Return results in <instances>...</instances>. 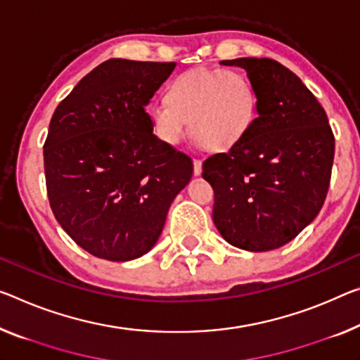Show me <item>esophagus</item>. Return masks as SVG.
<instances>
[{
  "instance_id": "esophagus-1",
  "label": "esophagus",
  "mask_w": 360,
  "mask_h": 360,
  "mask_svg": "<svg viewBox=\"0 0 360 360\" xmlns=\"http://www.w3.org/2000/svg\"><path fill=\"white\" fill-rule=\"evenodd\" d=\"M201 172H202V161L201 159H195V161H193V174L201 175Z\"/></svg>"
}]
</instances>
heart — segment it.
I'll return each instance as SVG.
<instances>
[{"label":"heart","instance_id":"obj_1","mask_svg":"<svg viewBox=\"0 0 360 360\" xmlns=\"http://www.w3.org/2000/svg\"><path fill=\"white\" fill-rule=\"evenodd\" d=\"M165 101L151 108L156 135L179 145L186 131L209 151L222 153L250 134L257 115V91L246 74L231 69L198 68L176 75Z\"/></svg>","mask_w":360,"mask_h":360}]
</instances>
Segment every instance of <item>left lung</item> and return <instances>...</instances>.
<instances>
[{"label":"left lung","instance_id":"1","mask_svg":"<svg viewBox=\"0 0 360 360\" xmlns=\"http://www.w3.org/2000/svg\"><path fill=\"white\" fill-rule=\"evenodd\" d=\"M246 70L257 91L250 134L202 162L214 190L212 220L240 250L262 252L290 243L327 198L335 136L325 109L300 77L269 58L222 60Z\"/></svg>","mask_w":360,"mask_h":360}]
</instances>
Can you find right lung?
<instances>
[{"label": "right lung", "instance_id": "right-lung-1", "mask_svg": "<svg viewBox=\"0 0 360 360\" xmlns=\"http://www.w3.org/2000/svg\"><path fill=\"white\" fill-rule=\"evenodd\" d=\"M175 63L109 59L59 103L43 146L53 214L72 240L112 262L156 245L193 161L153 134L146 106Z\"/></svg>", "mask_w": 360, "mask_h": 360}]
</instances>
